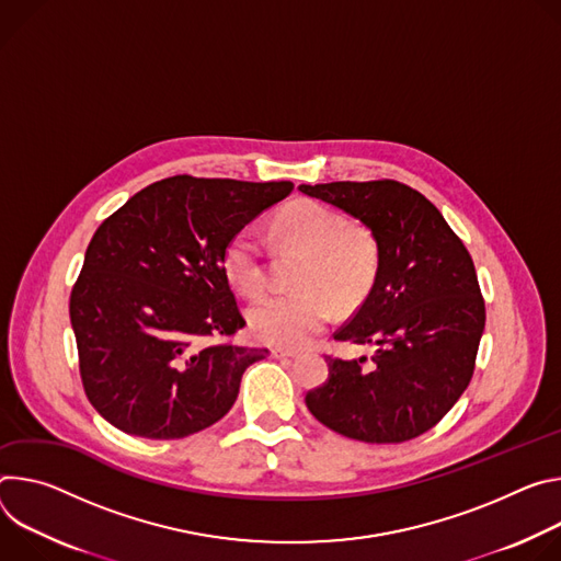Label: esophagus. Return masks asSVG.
Here are the masks:
<instances>
[{"instance_id":"esophagus-1","label":"esophagus","mask_w":561,"mask_h":561,"mask_svg":"<svg viewBox=\"0 0 561 561\" xmlns=\"http://www.w3.org/2000/svg\"><path fill=\"white\" fill-rule=\"evenodd\" d=\"M272 356H274V358H296L298 354H296V352H291V350H280V347H274V350H272Z\"/></svg>"}]
</instances>
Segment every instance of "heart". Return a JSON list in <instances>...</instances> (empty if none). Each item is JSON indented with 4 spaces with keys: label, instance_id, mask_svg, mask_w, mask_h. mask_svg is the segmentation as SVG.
<instances>
[{
    "label": "heart",
    "instance_id": "b5f03b06",
    "mask_svg": "<svg viewBox=\"0 0 561 561\" xmlns=\"http://www.w3.org/2000/svg\"><path fill=\"white\" fill-rule=\"evenodd\" d=\"M278 233L309 254L298 276L300 294L270 296L252 307L249 328L256 341L300 350L312 343L334 317V302L350 309L371 291L381 267L379 242L363 227L317 203H300L276 218ZM222 267L242 296L256 298L267 289L263 238L254 227L238 229L222 254Z\"/></svg>",
    "mask_w": 561,
    "mask_h": 561
}]
</instances>
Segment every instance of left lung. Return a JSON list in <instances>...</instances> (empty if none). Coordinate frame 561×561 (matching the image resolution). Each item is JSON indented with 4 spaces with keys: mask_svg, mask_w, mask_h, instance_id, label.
Listing matches in <instances>:
<instances>
[{
    "mask_svg": "<svg viewBox=\"0 0 561 561\" xmlns=\"http://www.w3.org/2000/svg\"><path fill=\"white\" fill-rule=\"evenodd\" d=\"M363 222L379 242L375 287L334 341L375 345L328 358L305 403L323 425L365 444H401L437 425L468 388L485 307L463 242L442 211L397 180L300 184Z\"/></svg>",
    "mask_w": 561,
    "mask_h": 561,
    "instance_id": "left-lung-1",
    "label": "left lung"
}]
</instances>
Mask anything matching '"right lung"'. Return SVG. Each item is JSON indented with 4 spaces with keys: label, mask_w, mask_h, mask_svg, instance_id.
<instances>
[{
    "label": "right lung",
    "mask_w": 561,
    "mask_h": 561,
    "mask_svg": "<svg viewBox=\"0 0 561 561\" xmlns=\"http://www.w3.org/2000/svg\"><path fill=\"white\" fill-rule=\"evenodd\" d=\"M291 190L287 180L173 175L98 227L71 291V325L100 416L134 437L182 439L231 410L244 369L270 352L207 343L244 328L222 254Z\"/></svg>",
    "instance_id": "add662e5"
}]
</instances>
